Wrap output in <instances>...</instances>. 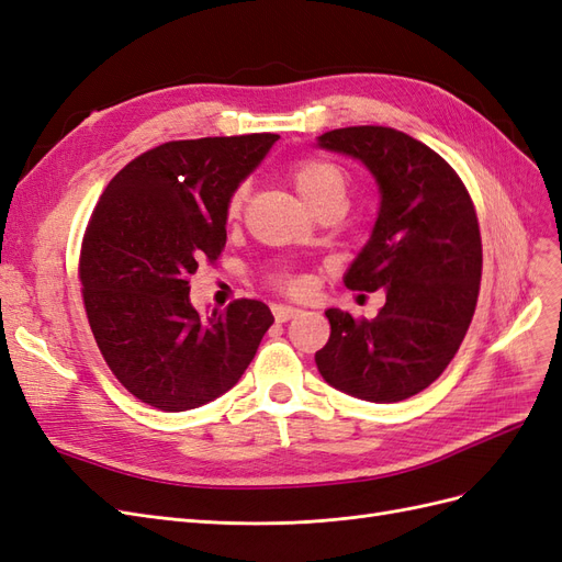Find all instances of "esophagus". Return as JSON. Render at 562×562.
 Masks as SVG:
<instances>
[{
  "label": "esophagus",
  "mask_w": 562,
  "mask_h": 562,
  "mask_svg": "<svg viewBox=\"0 0 562 562\" xmlns=\"http://www.w3.org/2000/svg\"><path fill=\"white\" fill-rule=\"evenodd\" d=\"M271 312H274V318H277L279 323L291 321L293 316L300 314L297 307H288V304H274V307H271Z\"/></svg>",
  "instance_id": "34e87169"
}]
</instances>
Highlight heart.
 I'll use <instances>...</instances> for the list:
<instances>
[{"instance_id": "heart-1", "label": "heart", "mask_w": 562, "mask_h": 562, "mask_svg": "<svg viewBox=\"0 0 562 562\" xmlns=\"http://www.w3.org/2000/svg\"><path fill=\"white\" fill-rule=\"evenodd\" d=\"M288 176H291L295 190L300 196L310 203L312 209H318L321 203L330 199H342L347 194V173L345 168L326 159V157H300L288 168ZM248 196V187L239 184L227 199V215L234 220L239 217L244 211V203ZM281 288L291 293H302L307 288V281L300 277H285L279 281Z\"/></svg>"}]
</instances>
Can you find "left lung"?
Listing matches in <instances>:
<instances>
[{"label": "left lung", "mask_w": 562, "mask_h": 562, "mask_svg": "<svg viewBox=\"0 0 562 562\" xmlns=\"http://www.w3.org/2000/svg\"><path fill=\"white\" fill-rule=\"evenodd\" d=\"M318 145L363 161L380 184L375 229L345 283L386 293L370 321L326 312L330 339L316 351L318 372L356 398L405 401L440 378L473 318L483 271L473 201L454 168L403 131L335 128Z\"/></svg>", "instance_id": "1"}]
</instances>
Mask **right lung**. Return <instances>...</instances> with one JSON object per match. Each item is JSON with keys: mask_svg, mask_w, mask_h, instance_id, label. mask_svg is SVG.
<instances>
[{"mask_svg": "<svg viewBox=\"0 0 562 562\" xmlns=\"http://www.w3.org/2000/svg\"><path fill=\"white\" fill-rule=\"evenodd\" d=\"M277 133L171 140L119 171L83 232V310L105 363L131 394L164 413L192 411L229 391L274 316L234 300L201 318L190 302L199 262L227 241V199Z\"/></svg>", "mask_w": 562, "mask_h": 562, "instance_id": "right-lung-1", "label": "right lung"}]
</instances>
